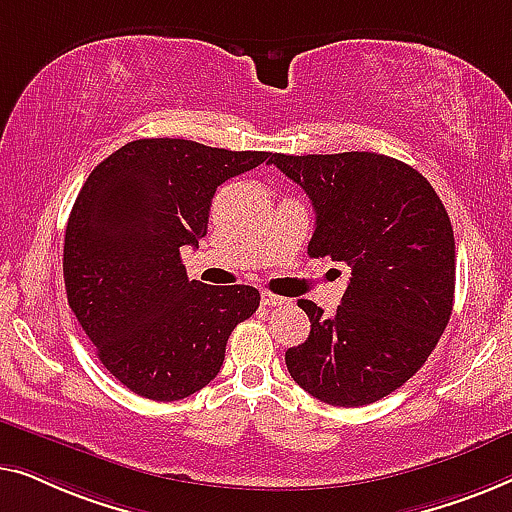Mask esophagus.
<instances>
[{
	"instance_id": "esophagus-1",
	"label": "esophagus",
	"mask_w": 512,
	"mask_h": 512,
	"mask_svg": "<svg viewBox=\"0 0 512 512\" xmlns=\"http://www.w3.org/2000/svg\"><path fill=\"white\" fill-rule=\"evenodd\" d=\"M262 304L264 306H283V304H290L285 297H278V294H271V292H262Z\"/></svg>"
}]
</instances>
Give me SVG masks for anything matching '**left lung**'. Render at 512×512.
<instances>
[{"label":"left lung","mask_w":512,"mask_h":512,"mask_svg":"<svg viewBox=\"0 0 512 512\" xmlns=\"http://www.w3.org/2000/svg\"><path fill=\"white\" fill-rule=\"evenodd\" d=\"M269 164L315 208L311 257L352 269L334 318L301 299L311 334L285 352L294 383L331 406L387 397L427 362L455 299V234L420 171L378 153L280 155Z\"/></svg>","instance_id":"left-lung-1"}]
</instances>
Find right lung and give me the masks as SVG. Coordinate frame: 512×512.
<instances>
[{"instance_id": "1", "label": "right lung", "mask_w": 512, "mask_h": 512, "mask_svg": "<svg viewBox=\"0 0 512 512\" xmlns=\"http://www.w3.org/2000/svg\"><path fill=\"white\" fill-rule=\"evenodd\" d=\"M271 153L187 139H139L97 164L64 232L69 308L99 362L139 397L178 401L220 373L227 338L259 306L250 285L190 280L218 185Z\"/></svg>"}]
</instances>
